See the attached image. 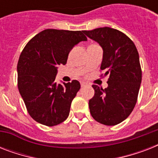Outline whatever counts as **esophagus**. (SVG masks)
Here are the masks:
<instances>
[{
  "label": "esophagus",
  "instance_id": "esophagus-1",
  "mask_svg": "<svg viewBox=\"0 0 158 158\" xmlns=\"http://www.w3.org/2000/svg\"><path fill=\"white\" fill-rule=\"evenodd\" d=\"M86 83H84V82H82L81 83V87L82 88H83V87H84V86H86Z\"/></svg>",
  "mask_w": 158,
  "mask_h": 158
}]
</instances>
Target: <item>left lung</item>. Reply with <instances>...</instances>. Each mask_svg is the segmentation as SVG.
Wrapping results in <instances>:
<instances>
[{
    "label": "left lung",
    "instance_id": "8db88e82",
    "mask_svg": "<svg viewBox=\"0 0 158 158\" xmlns=\"http://www.w3.org/2000/svg\"><path fill=\"white\" fill-rule=\"evenodd\" d=\"M84 33L103 49L101 70L108 75V87L93 85L94 96L89 100L94 120L106 125H115L125 120L137 102L142 69L135 43L115 28L104 27Z\"/></svg>",
    "mask_w": 158,
    "mask_h": 158
}]
</instances>
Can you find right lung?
Returning <instances> with one entry per match:
<instances>
[{
	"mask_svg": "<svg viewBox=\"0 0 158 158\" xmlns=\"http://www.w3.org/2000/svg\"><path fill=\"white\" fill-rule=\"evenodd\" d=\"M81 41L84 31L45 29L22 51L17 65L18 89L27 110L37 122L54 126L65 120L80 89L77 80L57 84V66L65 64L69 52Z\"/></svg>",
	"mask_w": 158,
	"mask_h": 158,
	"instance_id": "obj_1",
	"label": "right lung"
}]
</instances>
